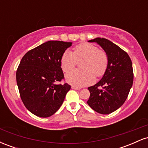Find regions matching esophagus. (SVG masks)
<instances>
[{"label": "esophagus", "mask_w": 148, "mask_h": 148, "mask_svg": "<svg viewBox=\"0 0 148 148\" xmlns=\"http://www.w3.org/2000/svg\"><path fill=\"white\" fill-rule=\"evenodd\" d=\"M72 89L76 90H81V88L77 87V86H72Z\"/></svg>", "instance_id": "1"}]
</instances>
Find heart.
I'll list each match as a JSON object with an SVG mask.
<instances>
[{
  "instance_id": "heart-1",
  "label": "heart",
  "mask_w": 148,
  "mask_h": 148,
  "mask_svg": "<svg viewBox=\"0 0 148 148\" xmlns=\"http://www.w3.org/2000/svg\"><path fill=\"white\" fill-rule=\"evenodd\" d=\"M81 69H74L66 74V80L76 86H84L92 83L95 75L103 76L108 64L106 52L89 43L81 44L74 47V51H66L61 57V67L64 72L75 67L78 61H81Z\"/></svg>"
}]
</instances>
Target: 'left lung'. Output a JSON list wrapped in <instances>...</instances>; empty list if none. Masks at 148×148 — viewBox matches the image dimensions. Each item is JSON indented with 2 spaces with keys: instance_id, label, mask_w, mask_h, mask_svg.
Segmentation results:
<instances>
[{
  "instance_id": "left-lung-1",
  "label": "left lung",
  "mask_w": 148,
  "mask_h": 148,
  "mask_svg": "<svg viewBox=\"0 0 148 148\" xmlns=\"http://www.w3.org/2000/svg\"><path fill=\"white\" fill-rule=\"evenodd\" d=\"M89 42L102 47L108 55V64L102 79L88 88L90 95L87 103L97 113L109 114L128 97L134 81L132 62L127 52L107 39L97 37Z\"/></svg>"
}]
</instances>
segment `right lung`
<instances>
[{
  "instance_id": "right-lung-1",
  "label": "right lung",
  "mask_w": 148,
  "mask_h": 148,
  "mask_svg": "<svg viewBox=\"0 0 148 148\" xmlns=\"http://www.w3.org/2000/svg\"><path fill=\"white\" fill-rule=\"evenodd\" d=\"M72 42L48 41L28 51L16 73L20 97L25 108L34 115L47 118L63 103L70 90L61 68V57Z\"/></svg>"
}]
</instances>
